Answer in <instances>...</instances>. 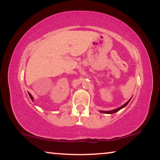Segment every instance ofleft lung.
Wrapping results in <instances>:
<instances>
[{
	"label": "left lung",
	"mask_w": 160,
	"mask_h": 160,
	"mask_svg": "<svg viewBox=\"0 0 160 160\" xmlns=\"http://www.w3.org/2000/svg\"><path fill=\"white\" fill-rule=\"evenodd\" d=\"M131 99V98L130 99L128 102H127L126 104H124L123 106H121V107H119V108H117V109H113V110H112V111H107V112H104V111H100V112H102V113H116V112H118L119 110H121V109H123V108H124L125 107L127 104H128V102H130V100Z\"/></svg>",
	"instance_id": "1"
}]
</instances>
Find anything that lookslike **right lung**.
<instances>
[{
    "label": "right lung",
    "mask_w": 160,
    "mask_h": 160,
    "mask_svg": "<svg viewBox=\"0 0 160 160\" xmlns=\"http://www.w3.org/2000/svg\"><path fill=\"white\" fill-rule=\"evenodd\" d=\"M28 94H29V97H30V98H31V99L32 100V101H33V99H33V97H32V94H31L30 93H29V92H28Z\"/></svg>",
    "instance_id": "add662e5"
}]
</instances>
